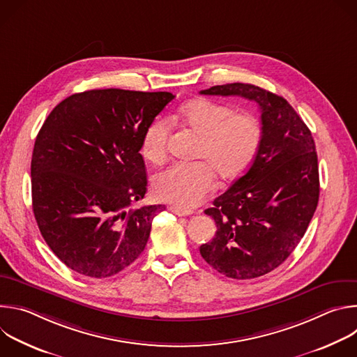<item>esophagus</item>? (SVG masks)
Segmentation results:
<instances>
[{"mask_svg":"<svg viewBox=\"0 0 357 357\" xmlns=\"http://www.w3.org/2000/svg\"><path fill=\"white\" fill-rule=\"evenodd\" d=\"M171 212H172L174 215H176V216H189V215H192V213H193L192 211L181 209V208H176V206H172V208H171Z\"/></svg>","mask_w":357,"mask_h":357,"instance_id":"obj_1","label":"esophagus"}]
</instances>
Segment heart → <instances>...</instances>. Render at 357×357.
Masks as SVG:
<instances>
[{
	"mask_svg": "<svg viewBox=\"0 0 357 357\" xmlns=\"http://www.w3.org/2000/svg\"><path fill=\"white\" fill-rule=\"evenodd\" d=\"M181 121L202 137L196 162H175L154 179L155 195L181 209L195 208L216 188V172L225 181L244 175L257 160L264 141L260 119L211 100H196L178 112ZM169 124L152 121L142 137L141 154L158 164L167 157Z\"/></svg>",
	"mask_w": 357,
	"mask_h": 357,
	"instance_id": "obj_1",
	"label": "heart"
}]
</instances>
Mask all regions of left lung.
<instances>
[{"instance_id":"8db88e82","label":"left lung","mask_w":357,"mask_h":357,"mask_svg":"<svg viewBox=\"0 0 357 357\" xmlns=\"http://www.w3.org/2000/svg\"><path fill=\"white\" fill-rule=\"evenodd\" d=\"M200 94L240 96L256 101L261 110L260 154L205 211L218 230L212 241L200 245L202 257L218 273L236 280L257 278L289 257L317 211L315 142L288 101L259 86L229 83Z\"/></svg>"}]
</instances>
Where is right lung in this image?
Masks as SVG:
<instances>
[{
    "label": "right lung",
    "mask_w": 357,
    "mask_h": 357,
    "mask_svg": "<svg viewBox=\"0 0 357 357\" xmlns=\"http://www.w3.org/2000/svg\"><path fill=\"white\" fill-rule=\"evenodd\" d=\"M168 91L87 90L50 112L31 161L32 209L49 248L70 270L107 278L144 251L162 205L134 208L146 192L139 154Z\"/></svg>",
    "instance_id": "obj_1"
}]
</instances>
